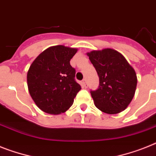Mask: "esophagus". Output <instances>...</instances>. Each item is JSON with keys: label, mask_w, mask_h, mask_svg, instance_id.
I'll use <instances>...</instances> for the list:
<instances>
[{"label": "esophagus", "mask_w": 156, "mask_h": 156, "mask_svg": "<svg viewBox=\"0 0 156 156\" xmlns=\"http://www.w3.org/2000/svg\"><path fill=\"white\" fill-rule=\"evenodd\" d=\"M81 85H82V87H86V79H83L81 82Z\"/></svg>", "instance_id": "esophagus-1"}]
</instances>
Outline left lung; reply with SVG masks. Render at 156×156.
I'll return each mask as SVG.
<instances>
[{"label": "left lung", "mask_w": 156, "mask_h": 156, "mask_svg": "<svg viewBox=\"0 0 156 156\" xmlns=\"http://www.w3.org/2000/svg\"><path fill=\"white\" fill-rule=\"evenodd\" d=\"M99 77V87L90 91L95 106L108 114H116L129 106L137 85L136 71L117 51L105 48L86 54Z\"/></svg>", "instance_id": "1"}]
</instances>
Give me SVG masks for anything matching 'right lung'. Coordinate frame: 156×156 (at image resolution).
Here are the masks:
<instances>
[{"mask_svg":"<svg viewBox=\"0 0 156 156\" xmlns=\"http://www.w3.org/2000/svg\"><path fill=\"white\" fill-rule=\"evenodd\" d=\"M77 48L57 45L40 53L27 74L28 92L42 111L58 115L73 105L81 90L74 80L75 70L70 64Z\"/></svg>","mask_w":156,"mask_h":156,"instance_id":"add662e5","label":"right lung"}]
</instances>
